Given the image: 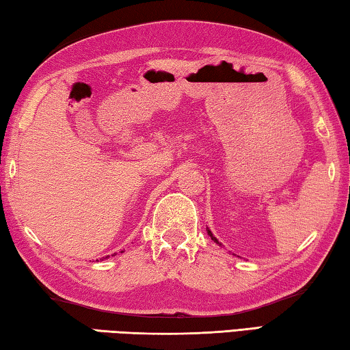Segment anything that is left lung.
Returning <instances> with one entry per match:
<instances>
[{
    "instance_id": "8db88e82",
    "label": "left lung",
    "mask_w": 350,
    "mask_h": 350,
    "mask_svg": "<svg viewBox=\"0 0 350 350\" xmlns=\"http://www.w3.org/2000/svg\"><path fill=\"white\" fill-rule=\"evenodd\" d=\"M206 232H208V234H210V238H211L213 241H215V242H216V244H219V241H217V239L215 238V236H213V233L210 232V230H206ZM219 245H221V244H219Z\"/></svg>"
}]
</instances>
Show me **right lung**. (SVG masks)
Wrapping results in <instances>:
<instances>
[{
	"instance_id": "1",
	"label": "right lung",
	"mask_w": 350,
	"mask_h": 350,
	"mask_svg": "<svg viewBox=\"0 0 350 350\" xmlns=\"http://www.w3.org/2000/svg\"><path fill=\"white\" fill-rule=\"evenodd\" d=\"M105 258H109V256H105ZM105 258H103V259H105Z\"/></svg>"
}]
</instances>
